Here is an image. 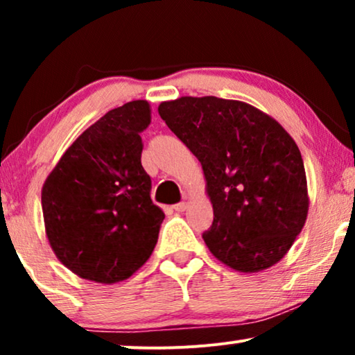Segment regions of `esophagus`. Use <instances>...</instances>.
I'll list each match as a JSON object with an SVG mask.
<instances>
[{
	"instance_id": "1",
	"label": "esophagus",
	"mask_w": 355,
	"mask_h": 355,
	"mask_svg": "<svg viewBox=\"0 0 355 355\" xmlns=\"http://www.w3.org/2000/svg\"><path fill=\"white\" fill-rule=\"evenodd\" d=\"M187 208H189L187 202H181V203H176V205H174V210L176 211H186Z\"/></svg>"
}]
</instances>
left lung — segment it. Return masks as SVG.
<instances>
[{"mask_svg":"<svg viewBox=\"0 0 355 355\" xmlns=\"http://www.w3.org/2000/svg\"><path fill=\"white\" fill-rule=\"evenodd\" d=\"M158 113L202 164L211 254L241 273L278 263L309 213L302 155L288 130L255 106L216 96L163 101Z\"/></svg>","mask_w":355,"mask_h":355,"instance_id":"8db88e82","label":"left lung"}]
</instances>
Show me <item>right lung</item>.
Wrapping results in <instances>:
<instances>
[{
	"mask_svg": "<svg viewBox=\"0 0 355 355\" xmlns=\"http://www.w3.org/2000/svg\"><path fill=\"white\" fill-rule=\"evenodd\" d=\"M150 121L147 100L108 111L72 142L43 184L48 242L82 279H128L157 245L164 213L150 198L152 179L140 163V134Z\"/></svg>",
	"mask_w": 355,
	"mask_h": 355,
	"instance_id": "obj_1",
	"label": "right lung"
}]
</instances>
